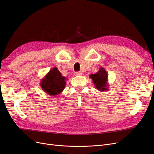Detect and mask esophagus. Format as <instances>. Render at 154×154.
Returning a JSON list of instances; mask_svg holds the SVG:
<instances>
[{
  "label": "esophagus",
  "mask_w": 154,
  "mask_h": 154,
  "mask_svg": "<svg viewBox=\"0 0 154 154\" xmlns=\"http://www.w3.org/2000/svg\"><path fill=\"white\" fill-rule=\"evenodd\" d=\"M75 76H81V75H82V72H75Z\"/></svg>",
  "instance_id": "obj_1"
}]
</instances>
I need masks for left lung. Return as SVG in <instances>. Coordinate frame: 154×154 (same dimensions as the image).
<instances>
[{
	"mask_svg": "<svg viewBox=\"0 0 154 154\" xmlns=\"http://www.w3.org/2000/svg\"><path fill=\"white\" fill-rule=\"evenodd\" d=\"M108 74L103 67L99 68L97 72L90 75V78L92 79L95 88L100 92L106 91L108 90Z\"/></svg>",
	"mask_w": 154,
	"mask_h": 154,
	"instance_id": "left-lung-1",
	"label": "left lung"
}]
</instances>
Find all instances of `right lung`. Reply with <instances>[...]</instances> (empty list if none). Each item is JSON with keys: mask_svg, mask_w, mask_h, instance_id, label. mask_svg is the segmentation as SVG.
Returning <instances> with one entry per match:
<instances>
[{"mask_svg": "<svg viewBox=\"0 0 154 154\" xmlns=\"http://www.w3.org/2000/svg\"><path fill=\"white\" fill-rule=\"evenodd\" d=\"M67 79L62 76L57 67L52 68L41 79L40 86L42 90L50 95L60 94L66 87Z\"/></svg>", "mask_w": 154, "mask_h": 154, "instance_id": "1", "label": "right lung"}]
</instances>
